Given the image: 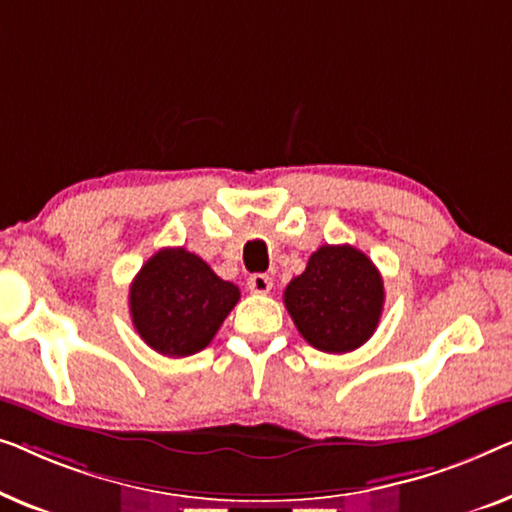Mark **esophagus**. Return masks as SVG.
Instances as JSON below:
<instances>
[{"mask_svg": "<svg viewBox=\"0 0 512 512\" xmlns=\"http://www.w3.org/2000/svg\"><path fill=\"white\" fill-rule=\"evenodd\" d=\"M271 287H273V280L266 276V273H253V276L248 278V290L255 294H266Z\"/></svg>", "mask_w": 512, "mask_h": 512, "instance_id": "34e87169", "label": "esophagus"}]
</instances>
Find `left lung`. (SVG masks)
<instances>
[{
    "instance_id": "1",
    "label": "left lung",
    "mask_w": 512,
    "mask_h": 512,
    "mask_svg": "<svg viewBox=\"0 0 512 512\" xmlns=\"http://www.w3.org/2000/svg\"><path fill=\"white\" fill-rule=\"evenodd\" d=\"M287 313L313 348L331 355L357 350L383 315V276L362 250L322 246L283 294Z\"/></svg>"
}]
</instances>
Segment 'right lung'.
<instances>
[{
  "label": "right lung",
  "instance_id": "add662e5",
  "mask_svg": "<svg viewBox=\"0 0 512 512\" xmlns=\"http://www.w3.org/2000/svg\"><path fill=\"white\" fill-rule=\"evenodd\" d=\"M241 292L215 276L211 266L185 248H162L141 266L129 287L134 329L164 357L204 350Z\"/></svg>",
  "mask_w": 512,
  "mask_h": 512
}]
</instances>
